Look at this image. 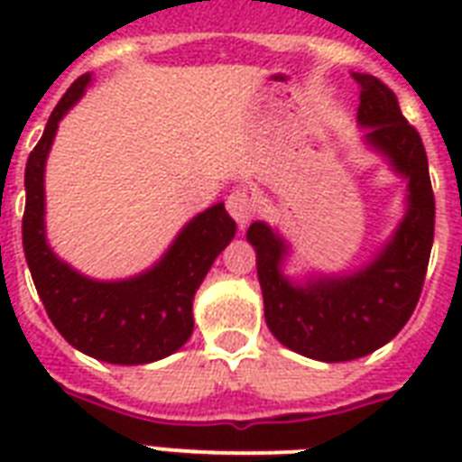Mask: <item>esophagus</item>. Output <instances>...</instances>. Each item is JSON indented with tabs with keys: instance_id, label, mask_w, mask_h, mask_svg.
<instances>
[{
	"instance_id": "esophagus-1",
	"label": "esophagus",
	"mask_w": 462,
	"mask_h": 462,
	"mask_svg": "<svg viewBox=\"0 0 462 462\" xmlns=\"http://www.w3.org/2000/svg\"><path fill=\"white\" fill-rule=\"evenodd\" d=\"M254 201L252 196L246 194V189H235L230 196H227V213L235 217V223L239 227H246V223L254 217Z\"/></svg>"
}]
</instances>
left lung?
<instances>
[{"label":"left lung","mask_w":462,"mask_h":462,"mask_svg":"<svg viewBox=\"0 0 462 462\" xmlns=\"http://www.w3.org/2000/svg\"><path fill=\"white\" fill-rule=\"evenodd\" d=\"M352 79L359 86L365 146L405 180V213L393 232L355 271L297 278L285 271L292 245L278 227L256 220L246 230L268 328L285 347L319 362L365 357L401 333L422 292L434 242V194L420 134L376 76L352 71Z\"/></svg>","instance_id":"1"}]
</instances>
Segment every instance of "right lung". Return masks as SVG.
<instances>
[{
  "instance_id": "add662e5",
  "label": "right lung",
  "mask_w": 462,
  "mask_h": 462,
  "mask_svg": "<svg viewBox=\"0 0 462 462\" xmlns=\"http://www.w3.org/2000/svg\"><path fill=\"white\" fill-rule=\"evenodd\" d=\"M90 81L93 74H83L71 83L25 162V261L54 328L71 347L107 365H148L191 337L196 290L237 225L225 203H216L177 232L153 266L119 281H97L60 259L45 230V165L60 122Z\"/></svg>"
}]
</instances>
